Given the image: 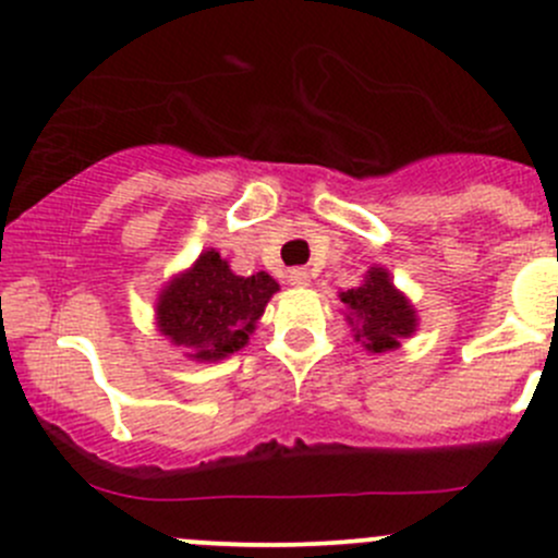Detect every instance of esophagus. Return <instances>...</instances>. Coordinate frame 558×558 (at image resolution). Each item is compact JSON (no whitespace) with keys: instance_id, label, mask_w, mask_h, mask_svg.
<instances>
[{"instance_id":"obj_1","label":"esophagus","mask_w":558,"mask_h":558,"mask_svg":"<svg viewBox=\"0 0 558 558\" xmlns=\"http://www.w3.org/2000/svg\"><path fill=\"white\" fill-rule=\"evenodd\" d=\"M289 283L296 286V289H302V286L311 283V275H307L305 269H291V272H289Z\"/></svg>"}]
</instances>
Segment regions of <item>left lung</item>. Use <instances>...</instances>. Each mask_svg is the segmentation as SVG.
Segmentation results:
<instances>
[{
	"mask_svg": "<svg viewBox=\"0 0 558 558\" xmlns=\"http://www.w3.org/2000/svg\"><path fill=\"white\" fill-rule=\"evenodd\" d=\"M340 300L351 311V324L356 320V340H362L367 351H391L402 337L415 331L413 305L393 289L386 269L373 267L367 280L359 289L342 291Z\"/></svg>",
	"mask_w": 558,
	"mask_h": 558,
	"instance_id": "obj_1",
	"label": "left lung"
}]
</instances>
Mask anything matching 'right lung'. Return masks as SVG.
Here are the masks:
<instances>
[{
  "mask_svg": "<svg viewBox=\"0 0 558 558\" xmlns=\"http://www.w3.org/2000/svg\"><path fill=\"white\" fill-rule=\"evenodd\" d=\"M275 291L278 283L267 272L240 278L216 251H207L167 286L156 315L174 345L189 348L199 362H216L245 345Z\"/></svg>",
  "mask_w": 558,
  "mask_h": 558,
  "instance_id": "add662e5",
  "label": "right lung"
}]
</instances>
